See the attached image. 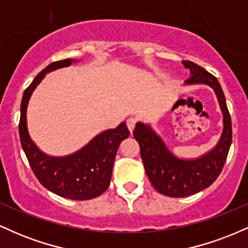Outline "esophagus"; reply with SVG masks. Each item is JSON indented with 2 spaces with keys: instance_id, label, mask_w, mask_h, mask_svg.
Instances as JSON below:
<instances>
[{
  "instance_id": "esophagus-1",
  "label": "esophagus",
  "mask_w": 248,
  "mask_h": 248,
  "mask_svg": "<svg viewBox=\"0 0 248 248\" xmlns=\"http://www.w3.org/2000/svg\"><path fill=\"white\" fill-rule=\"evenodd\" d=\"M135 126H136V119L135 118L128 119V120H127V127H128V129H129L130 133H133V130H134V128H135Z\"/></svg>"
}]
</instances>
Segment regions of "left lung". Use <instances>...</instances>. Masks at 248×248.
<instances>
[{
	"instance_id": "obj_1",
	"label": "left lung",
	"mask_w": 248,
	"mask_h": 248,
	"mask_svg": "<svg viewBox=\"0 0 248 248\" xmlns=\"http://www.w3.org/2000/svg\"><path fill=\"white\" fill-rule=\"evenodd\" d=\"M182 62L191 73L186 84H205L215 90L224 115V130L220 141L211 152L187 161L172 155L149 126L141 122L136 124L133 135L140 144L141 158L148 178L158 192L168 197H186L211 186L223 170L232 143L231 115L217 78L195 62Z\"/></svg>"
}]
</instances>
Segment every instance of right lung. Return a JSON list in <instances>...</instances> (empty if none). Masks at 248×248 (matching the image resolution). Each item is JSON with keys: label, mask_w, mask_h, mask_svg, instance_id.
<instances>
[{"label": "right lung", "mask_w": 248, "mask_h": 248, "mask_svg": "<svg viewBox=\"0 0 248 248\" xmlns=\"http://www.w3.org/2000/svg\"><path fill=\"white\" fill-rule=\"evenodd\" d=\"M72 62L69 58L51 62L24 91L18 124L19 139L31 169L43 186L61 197L87 201L100 196L109 186L116 152L121 141L129 136L126 122L115 129L99 134L79 152L65 157H51L43 154L31 141L27 128V106L32 91L47 72L69 66Z\"/></svg>", "instance_id": "1"}]
</instances>
